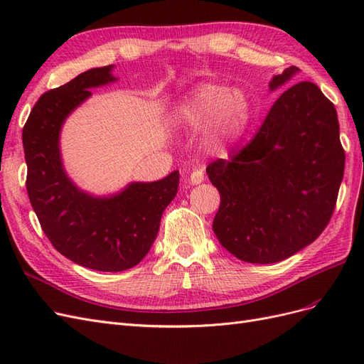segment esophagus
Here are the masks:
<instances>
[{"mask_svg":"<svg viewBox=\"0 0 364 364\" xmlns=\"http://www.w3.org/2000/svg\"><path fill=\"white\" fill-rule=\"evenodd\" d=\"M203 179H205V176H203V171H202V170H194V171L190 174V183H193V185L202 183Z\"/></svg>","mask_w":364,"mask_h":364,"instance_id":"obj_1","label":"esophagus"}]
</instances>
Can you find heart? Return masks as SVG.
<instances>
[{
	"label": "heart",
	"mask_w": 364,
	"mask_h": 364,
	"mask_svg": "<svg viewBox=\"0 0 364 364\" xmlns=\"http://www.w3.org/2000/svg\"><path fill=\"white\" fill-rule=\"evenodd\" d=\"M179 115L183 123L193 129L214 127V132L222 139H235L249 124L250 103L243 91L205 83L182 103Z\"/></svg>",
	"instance_id": "obj_1"
}]
</instances>
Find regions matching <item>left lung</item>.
I'll use <instances>...</instances> for the list:
<instances>
[{
	"instance_id": "8db88e82",
	"label": "left lung",
	"mask_w": 364,
	"mask_h": 364,
	"mask_svg": "<svg viewBox=\"0 0 364 364\" xmlns=\"http://www.w3.org/2000/svg\"><path fill=\"white\" fill-rule=\"evenodd\" d=\"M296 73L274 75L270 90ZM343 171L334 105L311 82L290 86L247 146L206 167L220 193L213 222L220 245L253 264L294 255L331 220Z\"/></svg>"
}]
</instances>
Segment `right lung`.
<instances>
[{"mask_svg":"<svg viewBox=\"0 0 364 364\" xmlns=\"http://www.w3.org/2000/svg\"><path fill=\"white\" fill-rule=\"evenodd\" d=\"M112 68H92L42 94L23 129L27 193L43 234L63 257L98 272L127 270L147 255L179 186V171H173L156 182H132L118 194L94 197L65 173L60 129L91 97V87L117 80Z\"/></svg>","mask_w":364,"mask_h":364,"instance_id":"right-lung-1","label":"right lung"}]
</instances>
